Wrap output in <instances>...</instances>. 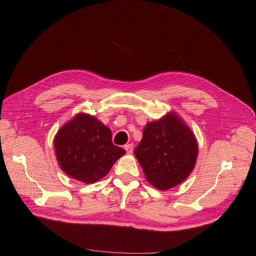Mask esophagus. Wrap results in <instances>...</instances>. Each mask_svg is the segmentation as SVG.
<instances>
[{
	"instance_id": "34e87169",
	"label": "esophagus",
	"mask_w": 256,
	"mask_h": 256,
	"mask_svg": "<svg viewBox=\"0 0 256 256\" xmlns=\"http://www.w3.org/2000/svg\"><path fill=\"white\" fill-rule=\"evenodd\" d=\"M132 143H130V144H126V146H124V150H126V152H128V154H132Z\"/></svg>"
}]
</instances>
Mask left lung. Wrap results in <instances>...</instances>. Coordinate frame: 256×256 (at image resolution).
<instances>
[{"label": "left lung", "mask_w": 256, "mask_h": 256, "mask_svg": "<svg viewBox=\"0 0 256 256\" xmlns=\"http://www.w3.org/2000/svg\"><path fill=\"white\" fill-rule=\"evenodd\" d=\"M135 156L146 180L161 190L180 184L192 172L198 144L192 132L174 114L144 128Z\"/></svg>", "instance_id": "8db88e82"}]
</instances>
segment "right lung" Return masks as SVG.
Returning a JSON list of instances; mask_svg holds the SVG:
<instances>
[{
	"label": "right lung",
	"mask_w": 256,
	"mask_h": 256,
	"mask_svg": "<svg viewBox=\"0 0 256 256\" xmlns=\"http://www.w3.org/2000/svg\"><path fill=\"white\" fill-rule=\"evenodd\" d=\"M54 148L60 168L84 183L102 179L126 154L113 144L110 128L86 114H78L60 128Z\"/></svg>",
	"instance_id": "right-lung-1"
}]
</instances>
